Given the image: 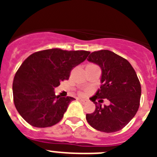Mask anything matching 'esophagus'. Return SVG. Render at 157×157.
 Listing matches in <instances>:
<instances>
[{
	"instance_id": "1",
	"label": "esophagus",
	"mask_w": 157,
	"mask_h": 157,
	"mask_svg": "<svg viewBox=\"0 0 157 157\" xmlns=\"http://www.w3.org/2000/svg\"><path fill=\"white\" fill-rule=\"evenodd\" d=\"M78 100L80 101V102H82V103H86V100L85 99H82V98H78Z\"/></svg>"
}]
</instances>
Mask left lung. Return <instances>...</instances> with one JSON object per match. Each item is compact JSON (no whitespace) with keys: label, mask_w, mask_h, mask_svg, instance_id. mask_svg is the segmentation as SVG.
<instances>
[{"label":"left lung","mask_w":157,"mask_h":157,"mask_svg":"<svg viewBox=\"0 0 157 157\" xmlns=\"http://www.w3.org/2000/svg\"><path fill=\"white\" fill-rule=\"evenodd\" d=\"M87 59L101 69V86L91 98L98 105L93 113L86 114L87 122L101 132L119 131L128 124L139 108L141 88L137 74L127 59L112 51L91 52ZM105 98L110 105L102 107L100 103Z\"/></svg>","instance_id":"1"}]
</instances>
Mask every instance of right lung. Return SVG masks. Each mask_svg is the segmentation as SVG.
Listing matches in <instances>:
<instances>
[{
  "label": "right lung",
  "mask_w": 157,
  "mask_h": 157,
  "mask_svg": "<svg viewBox=\"0 0 157 157\" xmlns=\"http://www.w3.org/2000/svg\"><path fill=\"white\" fill-rule=\"evenodd\" d=\"M90 52L51 48L31 54L19 67L12 84L14 104L19 115L35 127L59 123L74 98L56 96L54 89L67 80L73 67Z\"/></svg>",
  "instance_id": "add662e5"
}]
</instances>
